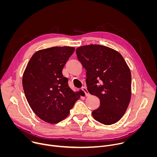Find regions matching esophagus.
Listing matches in <instances>:
<instances>
[{
  "label": "esophagus",
  "mask_w": 157,
  "mask_h": 157,
  "mask_svg": "<svg viewBox=\"0 0 157 157\" xmlns=\"http://www.w3.org/2000/svg\"><path fill=\"white\" fill-rule=\"evenodd\" d=\"M81 89H82V91L85 93L86 96H88L89 95V92L87 91V89H86V87H82Z\"/></svg>",
  "instance_id": "esophagus-1"
}]
</instances>
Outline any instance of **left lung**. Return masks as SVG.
I'll list each match as a JSON object with an SVG mask.
<instances>
[{
  "instance_id": "8db88e82",
  "label": "left lung",
  "mask_w": 157,
  "mask_h": 157,
  "mask_svg": "<svg viewBox=\"0 0 157 157\" xmlns=\"http://www.w3.org/2000/svg\"><path fill=\"white\" fill-rule=\"evenodd\" d=\"M78 60L86 70L87 91L100 100L93 110L94 119L104 125L118 122L124 116L131 98V73L122 56L100 44L78 47Z\"/></svg>"
}]
</instances>
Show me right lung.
<instances>
[{
    "label": "right lung",
    "mask_w": 157,
    "mask_h": 157,
    "mask_svg": "<svg viewBox=\"0 0 157 157\" xmlns=\"http://www.w3.org/2000/svg\"><path fill=\"white\" fill-rule=\"evenodd\" d=\"M75 48L55 47L35 53L24 71L22 85L26 99L41 120L56 124L68 117L81 92H74L63 76L64 64Z\"/></svg>",
    "instance_id": "add662e5"
}]
</instances>
